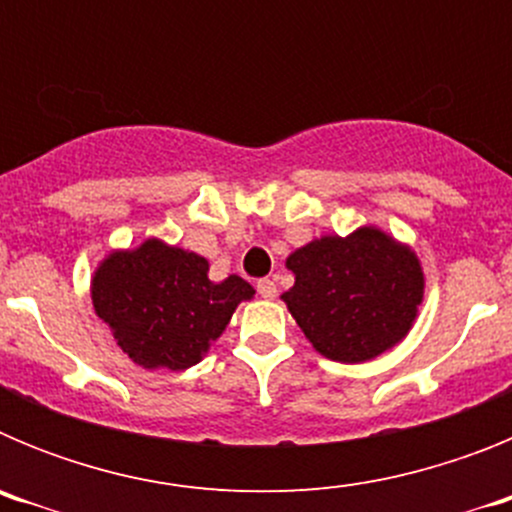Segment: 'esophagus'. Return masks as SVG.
Returning a JSON list of instances; mask_svg holds the SVG:
<instances>
[{
  "label": "esophagus",
  "instance_id": "obj_1",
  "mask_svg": "<svg viewBox=\"0 0 512 512\" xmlns=\"http://www.w3.org/2000/svg\"><path fill=\"white\" fill-rule=\"evenodd\" d=\"M256 289H259V295L264 297V300H274V297H277V282H274V279H259V282H256Z\"/></svg>",
  "mask_w": 512,
  "mask_h": 512
}]
</instances>
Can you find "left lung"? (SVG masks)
<instances>
[{"label":"left lung","mask_w":512,"mask_h":512,"mask_svg":"<svg viewBox=\"0 0 512 512\" xmlns=\"http://www.w3.org/2000/svg\"><path fill=\"white\" fill-rule=\"evenodd\" d=\"M295 287L287 310L312 348L330 361L364 364L408 336L423 302L420 259L374 225L323 235L289 253Z\"/></svg>","instance_id":"8db88e82"}]
</instances>
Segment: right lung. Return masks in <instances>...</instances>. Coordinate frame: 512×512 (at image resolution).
I'll use <instances>...</instances> for the list:
<instances>
[{"label":"right lung","instance_id":"1","mask_svg":"<svg viewBox=\"0 0 512 512\" xmlns=\"http://www.w3.org/2000/svg\"><path fill=\"white\" fill-rule=\"evenodd\" d=\"M207 271L205 256L158 238L112 251L94 269V312L135 364L182 372L200 364L235 307L256 295L238 274L212 282Z\"/></svg>","mask_w":512,"mask_h":512}]
</instances>
